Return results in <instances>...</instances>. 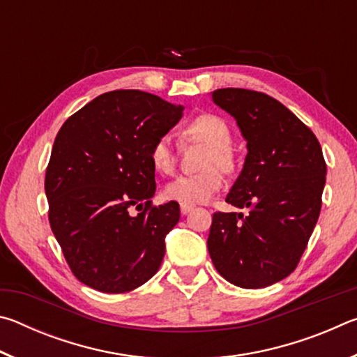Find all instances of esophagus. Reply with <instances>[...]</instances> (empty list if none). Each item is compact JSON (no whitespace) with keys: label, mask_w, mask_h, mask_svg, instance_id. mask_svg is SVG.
I'll use <instances>...</instances> for the list:
<instances>
[{"label":"esophagus","mask_w":357,"mask_h":357,"mask_svg":"<svg viewBox=\"0 0 357 357\" xmlns=\"http://www.w3.org/2000/svg\"><path fill=\"white\" fill-rule=\"evenodd\" d=\"M192 209H193L192 204H181V214H184V215L189 214Z\"/></svg>","instance_id":"esophagus-1"}]
</instances>
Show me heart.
Masks as SVG:
<instances>
[{"label":"heart","instance_id":"1","mask_svg":"<svg viewBox=\"0 0 357 357\" xmlns=\"http://www.w3.org/2000/svg\"><path fill=\"white\" fill-rule=\"evenodd\" d=\"M181 137L187 142L206 144L202 167L204 170L189 176H178L167 185L165 195L181 204L208 202L223 185V173H233L238 167V157L231 148L233 135L227 121L213 113H202L192 118L181 129ZM155 170L170 174L176 167V154L168 137H160L149 151Z\"/></svg>","mask_w":357,"mask_h":357}]
</instances>
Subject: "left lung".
<instances>
[{
	"label": "left lung",
	"instance_id": "left-lung-1",
	"mask_svg": "<svg viewBox=\"0 0 357 357\" xmlns=\"http://www.w3.org/2000/svg\"><path fill=\"white\" fill-rule=\"evenodd\" d=\"M213 100L236 119L245 164L225 202L249 213H214L208 250L217 273L264 288L296 269L321 211L326 162L315 134L271 96L222 88Z\"/></svg>",
	"mask_w": 357,
	"mask_h": 357
}]
</instances>
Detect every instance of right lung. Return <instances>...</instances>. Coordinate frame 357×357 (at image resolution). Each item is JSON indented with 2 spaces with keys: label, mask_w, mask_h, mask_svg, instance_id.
Masks as SVG:
<instances>
[{
  "label": "right lung",
  "mask_w": 357,
  "mask_h": 357,
  "mask_svg": "<svg viewBox=\"0 0 357 357\" xmlns=\"http://www.w3.org/2000/svg\"><path fill=\"white\" fill-rule=\"evenodd\" d=\"M183 110L159 96L116 89L59 129L45 172L48 222L72 274L84 285L128 293L159 271L179 204L151 202L155 168L149 151Z\"/></svg>",
  "instance_id": "1"
}]
</instances>
